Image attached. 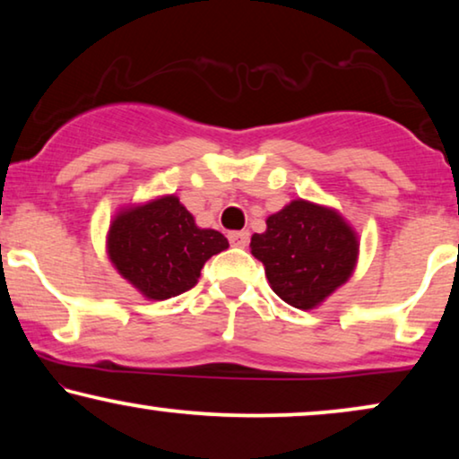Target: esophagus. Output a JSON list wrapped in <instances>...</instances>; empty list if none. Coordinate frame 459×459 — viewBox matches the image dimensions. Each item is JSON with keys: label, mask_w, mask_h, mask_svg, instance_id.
Masks as SVG:
<instances>
[{"label": "esophagus", "mask_w": 459, "mask_h": 459, "mask_svg": "<svg viewBox=\"0 0 459 459\" xmlns=\"http://www.w3.org/2000/svg\"><path fill=\"white\" fill-rule=\"evenodd\" d=\"M228 238H230L231 247H240V248H244V247H248L250 234H248V231H230Z\"/></svg>", "instance_id": "obj_1"}]
</instances>
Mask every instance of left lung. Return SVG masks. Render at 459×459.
I'll return each mask as SVG.
<instances>
[{
    "instance_id": "1",
    "label": "left lung",
    "mask_w": 459,
    "mask_h": 459,
    "mask_svg": "<svg viewBox=\"0 0 459 459\" xmlns=\"http://www.w3.org/2000/svg\"><path fill=\"white\" fill-rule=\"evenodd\" d=\"M250 253L265 265L273 292L297 309L324 303L353 273L359 244L334 209L292 200L250 238Z\"/></svg>"
}]
</instances>
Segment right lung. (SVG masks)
Masks as SVG:
<instances>
[{
  "instance_id": "right-lung-1",
  "label": "right lung",
  "mask_w": 459,
  "mask_h": 459,
  "mask_svg": "<svg viewBox=\"0 0 459 459\" xmlns=\"http://www.w3.org/2000/svg\"><path fill=\"white\" fill-rule=\"evenodd\" d=\"M230 247L217 230H200L178 196L118 212L108 230V256L146 299L165 300L196 286L200 269Z\"/></svg>"
}]
</instances>
